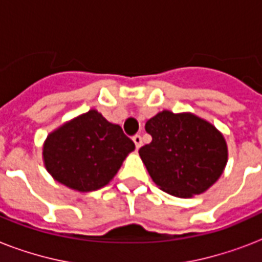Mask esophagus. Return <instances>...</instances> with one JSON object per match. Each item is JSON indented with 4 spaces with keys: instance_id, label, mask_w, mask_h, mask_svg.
<instances>
[{
    "instance_id": "34e87169",
    "label": "esophagus",
    "mask_w": 262,
    "mask_h": 262,
    "mask_svg": "<svg viewBox=\"0 0 262 262\" xmlns=\"http://www.w3.org/2000/svg\"><path fill=\"white\" fill-rule=\"evenodd\" d=\"M133 141H135L136 148H137V149H139V148L141 147V144H143V139H141V136H140V135L133 136Z\"/></svg>"
}]
</instances>
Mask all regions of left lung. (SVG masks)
I'll list each match as a JSON object with an SVG mask.
<instances>
[{
	"label": "left lung",
	"instance_id": "left-lung-1",
	"mask_svg": "<svg viewBox=\"0 0 262 262\" xmlns=\"http://www.w3.org/2000/svg\"><path fill=\"white\" fill-rule=\"evenodd\" d=\"M152 141L140 158L152 181L168 194L189 199L219 179L227 163V144L212 123L190 113L164 110L148 119Z\"/></svg>",
	"mask_w": 262,
	"mask_h": 262
}]
</instances>
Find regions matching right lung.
Here are the masks:
<instances>
[{"label":"right lung","instance_id":"obj_1","mask_svg":"<svg viewBox=\"0 0 262 262\" xmlns=\"http://www.w3.org/2000/svg\"><path fill=\"white\" fill-rule=\"evenodd\" d=\"M135 149L119 125L90 110L51 132L43 145L46 170L55 181L77 191L106 186Z\"/></svg>","mask_w":262,"mask_h":262}]
</instances>
